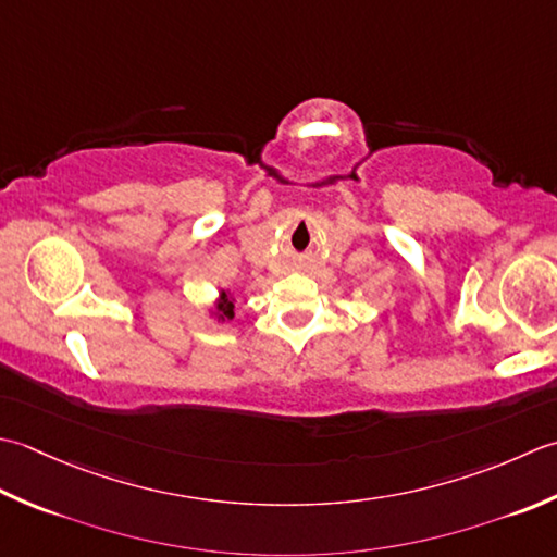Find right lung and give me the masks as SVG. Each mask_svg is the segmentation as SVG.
<instances>
[{"instance_id":"obj_1","label":"right lung","mask_w":557,"mask_h":557,"mask_svg":"<svg viewBox=\"0 0 557 557\" xmlns=\"http://www.w3.org/2000/svg\"><path fill=\"white\" fill-rule=\"evenodd\" d=\"M213 314H215V320H219V322H228V320H233V317H235V300L231 298V293L221 290V295H219V302H215V310H213Z\"/></svg>"}]
</instances>
